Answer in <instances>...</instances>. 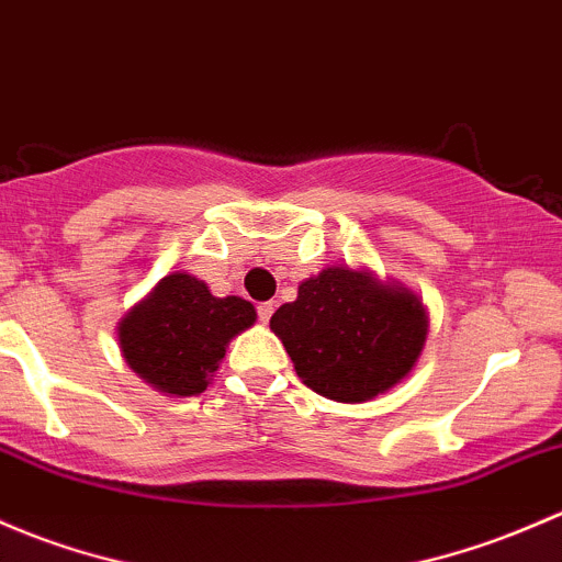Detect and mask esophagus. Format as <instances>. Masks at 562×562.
<instances>
[{
    "label": "esophagus",
    "mask_w": 562,
    "mask_h": 562,
    "mask_svg": "<svg viewBox=\"0 0 562 562\" xmlns=\"http://www.w3.org/2000/svg\"><path fill=\"white\" fill-rule=\"evenodd\" d=\"M271 315H274V304H271V301H263V304H258V321L269 323Z\"/></svg>",
    "instance_id": "obj_1"
}]
</instances>
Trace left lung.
<instances>
[{"label":"left lung","instance_id":"left-lung-1","mask_svg":"<svg viewBox=\"0 0 562 562\" xmlns=\"http://www.w3.org/2000/svg\"><path fill=\"white\" fill-rule=\"evenodd\" d=\"M296 374L315 393L360 404L404 380L425 345V310L401 288L330 266L271 315Z\"/></svg>","mask_w":562,"mask_h":562}]
</instances>
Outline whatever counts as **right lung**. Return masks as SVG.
Listing matches in <instances>:
<instances>
[{
	"label": "right lung",
	"mask_w": 562,
	"mask_h": 562,
	"mask_svg": "<svg viewBox=\"0 0 562 562\" xmlns=\"http://www.w3.org/2000/svg\"><path fill=\"white\" fill-rule=\"evenodd\" d=\"M256 323L250 301L215 299L202 280L164 277L117 328L126 363L145 382L172 395H199L210 385L226 345Z\"/></svg>",
	"instance_id": "right-lung-1"
}]
</instances>
